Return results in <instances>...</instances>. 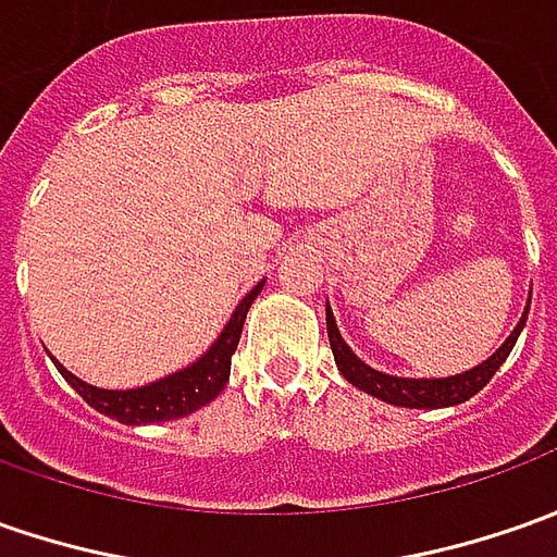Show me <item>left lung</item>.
<instances>
[{
    "mask_svg": "<svg viewBox=\"0 0 557 557\" xmlns=\"http://www.w3.org/2000/svg\"><path fill=\"white\" fill-rule=\"evenodd\" d=\"M530 311V298L524 305V314L518 320V326L511 330V336L493 351V355L471 367L466 373L447 375V379H410V375H388L382 370H373L370 363H363L360 357L348 348V342L342 338L336 326V317H333V308L326 301V333H330V348H333V357H336L338 373L345 375L355 388L360 392L373 394L385 404H394V407H410V410H441V407H456V404H466L469 397L481 392L487 385L493 373L506 363V357L511 355L515 342L521 336L524 323H528Z\"/></svg>",
    "mask_w": 557,
    "mask_h": 557,
    "instance_id": "8db88e82",
    "label": "left lung"
}]
</instances>
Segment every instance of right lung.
I'll return each instance as SVG.
<instances>
[{"instance_id": "right-lung-1", "label": "right lung", "mask_w": 557, "mask_h": 557, "mask_svg": "<svg viewBox=\"0 0 557 557\" xmlns=\"http://www.w3.org/2000/svg\"><path fill=\"white\" fill-rule=\"evenodd\" d=\"M264 280L256 283L243 301L234 308L231 320L224 323V330L219 338L209 345V351H202L194 363H187L178 373L157 379V382H147L141 388H128V392H110V388H98V385H88L79 375H73L58 363L54 357V367L58 373L64 375L70 382V388L86 400L88 407H95L98 412H104L110 419L123 422V425H150V422H169V419H182L187 412L200 410L209 400H215L221 388L227 385V375H231V357L237 351V342L243 333V320L249 305L259 298Z\"/></svg>"}]
</instances>
